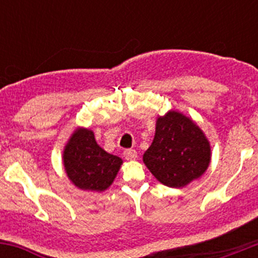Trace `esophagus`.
Returning <instances> with one entry per match:
<instances>
[{"label": "esophagus", "mask_w": 258, "mask_h": 258, "mask_svg": "<svg viewBox=\"0 0 258 258\" xmlns=\"http://www.w3.org/2000/svg\"><path fill=\"white\" fill-rule=\"evenodd\" d=\"M123 157L126 158L127 161H134L137 158V152L135 150H126L123 152Z\"/></svg>", "instance_id": "esophagus-1"}]
</instances>
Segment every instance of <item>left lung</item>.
I'll use <instances>...</instances> for the list:
<instances>
[{
  "label": "left lung",
  "instance_id": "8db88e82",
  "mask_svg": "<svg viewBox=\"0 0 258 258\" xmlns=\"http://www.w3.org/2000/svg\"><path fill=\"white\" fill-rule=\"evenodd\" d=\"M144 162L161 183L181 188L206 172L211 146L189 117L171 110L156 121L155 139L144 153Z\"/></svg>",
  "mask_w": 258,
  "mask_h": 258
}]
</instances>
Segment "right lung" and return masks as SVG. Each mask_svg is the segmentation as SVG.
Returning a JSON list of instances; mask_svg holds the SVG:
<instances>
[{"mask_svg": "<svg viewBox=\"0 0 258 258\" xmlns=\"http://www.w3.org/2000/svg\"><path fill=\"white\" fill-rule=\"evenodd\" d=\"M122 160L97 145L91 130L79 127L63 150L67 177L83 191L102 192L112 184Z\"/></svg>", "mask_w": 258, "mask_h": 258, "instance_id": "obj_1", "label": "right lung"}]
</instances>
